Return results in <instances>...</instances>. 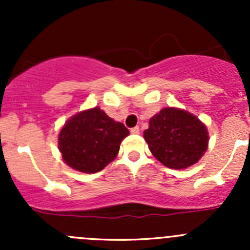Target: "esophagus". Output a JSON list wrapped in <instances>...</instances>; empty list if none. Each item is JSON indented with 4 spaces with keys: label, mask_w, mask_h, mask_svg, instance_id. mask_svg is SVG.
<instances>
[{
    "label": "esophagus",
    "mask_w": 250,
    "mask_h": 250,
    "mask_svg": "<svg viewBox=\"0 0 250 250\" xmlns=\"http://www.w3.org/2000/svg\"><path fill=\"white\" fill-rule=\"evenodd\" d=\"M139 127H134L130 129V133H132V134H139Z\"/></svg>",
    "instance_id": "34e87169"
}]
</instances>
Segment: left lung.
Here are the masks:
<instances>
[{
  "label": "left lung",
  "instance_id": "obj_1",
  "mask_svg": "<svg viewBox=\"0 0 250 250\" xmlns=\"http://www.w3.org/2000/svg\"><path fill=\"white\" fill-rule=\"evenodd\" d=\"M151 153L170 169H185L200 161L208 148V130L192 113L165 107L150 118L144 132Z\"/></svg>",
  "mask_w": 250,
  "mask_h": 250
}]
</instances>
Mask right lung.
Listing matches in <instances>:
<instances>
[{"instance_id": "add662e5", "label": "right lung", "mask_w": 250, "mask_h": 250, "mask_svg": "<svg viewBox=\"0 0 250 250\" xmlns=\"http://www.w3.org/2000/svg\"><path fill=\"white\" fill-rule=\"evenodd\" d=\"M129 134L99 107L81 111L62 128L58 138L62 161L82 173H97L112 162L120 144Z\"/></svg>"}]
</instances>
